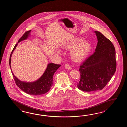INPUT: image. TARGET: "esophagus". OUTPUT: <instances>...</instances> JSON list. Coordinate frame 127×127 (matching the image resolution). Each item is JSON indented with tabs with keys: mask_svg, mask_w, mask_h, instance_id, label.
Wrapping results in <instances>:
<instances>
[{
	"mask_svg": "<svg viewBox=\"0 0 127 127\" xmlns=\"http://www.w3.org/2000/svg\"><path fill=\"white\" fill-rule=\"evenodd\" d=\"M65 67L67 69H71V67L70 65L68 64H65Z\"/></svg>",
	"mask_w": 127,
	"mask_h": 127,
	"instance_id": "esophagus-1",
	"label": "esophagus"
}]
</instances>
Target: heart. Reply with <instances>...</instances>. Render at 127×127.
Listing matches in <instances>:
<instances>
[{
  "label": "heart",
  "mask_w": 127,
  "mask_h": 127,
  "mask_svg": "<svg viewBox=\"0 0 127 127\" xmlns=\"http://www.w3.org/2000/svg\"><path fill=\"white\" fill-rule=\"evenodd\" d=\"M83 41V38H76L63 45L64 49L71 50L70 56L72 60L75 62L83 61L91 51V44L88 41Z\"/></svg>",
  "instance_id": "b5f03b06"
}]
</instances>
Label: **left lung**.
Here are the masks:
<instances>
[{
  "instance_id": "8db88e82",
  "label": "left lung",
  "mask_w": 127,
  "mask_h": 127,
  "mask_svg": "<svg viewBox=\"0 0 127 127\" xmlns=\"http://www.w3.org/2000/svg\"><path fill=\"white\" fill-rule=\"evenodd\" d=\"M97 44L95 52L80 65L77 87L85 92L102 90L116 71V53L113 44L100 32L95 31Z\"/></svg>"
}]
</instances>
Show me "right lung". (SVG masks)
Segmentation results:
<instances>
[{
    "instance_id": "right-lung-1",
    "label": "right lung",
    "mask_w": 127,
    "mask_h": 127,
    "mask_svg": "<svg viewBox=\"0 0 127 127\" xmlns=\"http://www.w3.org/2000/svg\"><path fill=\"white\" fill-rule=\"evenodd\" d=\"M31 30L28 31L24 33L18 41V43L20 41L27 39L30 35ZM18 43L15 44L14 49L11 52L9 58V66L11 69V72L13 76L14 81L17 86L19 87L22 90L28 94L32 95H43L49 91L53 85V76L56 70L60 67V65L56 64L53 63H50L48 64L45 71L43 75L37 81L32 83H27L22 82L17 78L14 76L11 69V60L12 54L17 46Z\"/></svg>"
}]
</instances>
